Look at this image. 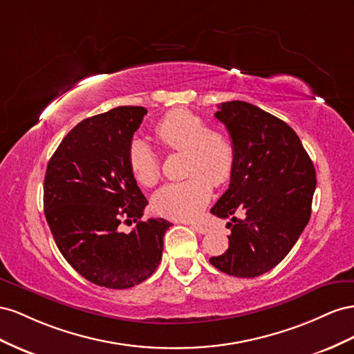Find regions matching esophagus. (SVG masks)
<instances>
[{"mask_svg": "<svg viewBox=\"0 0 354 354\" xmlns=\"http://www.w3.org/2000/svg\"><path fill=\"white\" fill-rule=\"evenodd\" d=\"M191 228H193L196 233H198V234H206L209 231V227L201 225V224H191Z\"/></svg>", "mask_w": 354, "mask_h": 354, "instance_id": "esophagus-1", "label": "esophagus"}]
</instances>
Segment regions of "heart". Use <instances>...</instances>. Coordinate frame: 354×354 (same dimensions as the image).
Masks as SVG:
<instances>
[{"mask_svg": "<svg viewBox=\"0 0 354 354\" xmlns=\"http://www.w3.org/2000/svg\"><path fill=\"white\" fill-rule=\"evenodd\" d=\"M158 142L170 151L187 154V175L183 183L167 184L154 196L158 215L174 219L196 218L215 187L228 183L234 170L236 151L231 139L219 130L207 129L206 121L188 109H174L154 126ZM129 167L136 183L154 187L160 179V157L145 140L130 142Z\"/></svg>", "mask_w": 354, "mask_h": 354, "instance_id": "b5f03b06", "label": "heart"}]
</instances>
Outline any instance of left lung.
Segmentation results:
<instances>
[{
	"mask_svg": "<svg viewBox=\"0 0 354 354\" xmlns=\"http://www.w3.org/2000/svg\"><path fill=\"white\" fill-rule=\"evenodd\" d=\"M218 108L215 117L228 130L236 161L228 189L210 209L231 219L230 246L209 261L230 276L257 277L289 254L308 224L316 170L285 121L241 100ZM237 213L244 218L237 220Z\"/></svg>",
	"mask_w": 354,
	"mask_h": 354,
	"instance_id": "8db88e82",
	"label": "left lung"
}]
</instances>
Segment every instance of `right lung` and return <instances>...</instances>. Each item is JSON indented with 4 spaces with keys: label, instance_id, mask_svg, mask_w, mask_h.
<instances>
[{
    "label": "right lung",
    "instance_id": "right-lung-1",
    "mask_svg": "<svg viewBox=\"0 0 354 354\" xmlns=\"http://www.w3.org/2000/svg\"><path fill=\"white\" fill-rule=\"evenodd\" d=\"M144 106H118L78 123L48 161L44 215L60 254L95 285L127 289L157 270L171 225L142 221L148 200L129 167L133 133ZM137 222L129 235L121 221Z\"/></svg>",
    "mask_w": 354,
    "mask_h": 354
}]
</instances>
